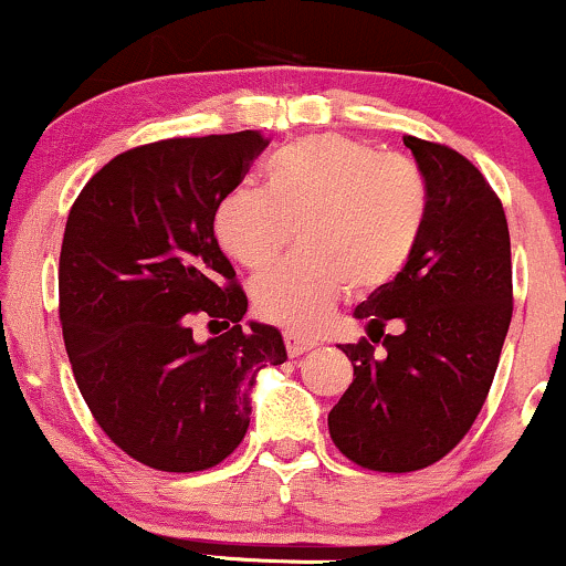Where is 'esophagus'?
I'll return each instance as SVG.
<instances>
[{"label": "esophagus", "mask_w": 566, "mask_h": 566, "mask_svg": "<svg viewBox=\"0 0 566 566\" xmlns=\"http://www.w3.org/2000/svg\"><path fill=\"white\" fill-rule=\"evenodd\" d=\"M284 346H287L290 357H301V354L314 349L316 340L306 338V335H301V333H284Z\"/></svg>", "instance_id": "1"}]
</instances>
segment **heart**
Wrapping results in <instances>:
<instances>
[{
    "mask_svg": "<svg viewBox=\"0 0 566 566\" xmlns=\"http://www.w3.org/2000/svg\"><path fill=\"white\" fill-rule=\"evenodd\" d=\"M430 209L411 160L346 134H316L273 153L263 190L235 188L214 207V235L235 263L258 271L297 235L293 258L252 282L254 312L312 331L338 297L384 287L408 265Z\"/></svg>",
    "mask_w": 566,
    "mask_h": 566,
    "instance_id": "b5f03b06",
    "label": "heart"
}]
</instances>
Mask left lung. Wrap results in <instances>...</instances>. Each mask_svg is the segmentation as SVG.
I'll return each instance as SVG.
<instances>
[{
	"instance_id": "8db88e82",
	"label": "left lung",
	"mask_w": 566,
	"mask_h": 566,
	"mask_svg": "<svg viewBox=\"0 0 566 566\" xmlns=\"http://www.w3.org/2000/svg\"><path fill=\"white\" fill-rule=\"evenodd\" d=\"M402 142L430 190L424 231L406 269L354 308L370 338L340 346L354 381L327 416L335 449L376 473H413L457 449L486 402L513 316L500 196L451 147ZM392 318L397 336L382 333Z\"/></svg>"
}]
</instances>
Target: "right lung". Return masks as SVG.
<instances>
[{
    "label": "right lung",
    "mask_w": 566,
    "mask_h": 566,
    "mask_svg": "<svg viewBox=\"0 0 566 566\" xmlns=\"http://www.w3.org/2000/svg\"><path fill=\"white\" fill-rule=\"evenodd\" d=\"M265 147L258 132L134 147L93 174L66 217L59 319L74 381L112 443L153 470L231 457L254 376L287 359L276 327L241 331L247 295L214 235V207ZM196 315L227 333L198 345Z\"/></svg>",
    "instance_id": "obj_1"
}]
</instances>
